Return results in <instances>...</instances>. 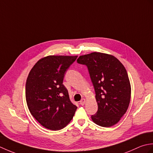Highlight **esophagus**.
<instances>
[{"mask_svg":"<svg viewBox=\"0 0 153 153\" xmlns=\"http://www.w3.org/2000/svg\"><path fill=\"white\" fill-rule=\"evenodd\" d=\"M85 99H82L79 101V104H80L81 105H82V106L85 105Z\"/></svg>","mask_w":153,"mask_h":153,"instance_id":"obj_1","label":"esophagus"}]
</instances>
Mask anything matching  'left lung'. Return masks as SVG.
I'll return each instance as SVG.
<instances>
[{
    "mask_svg": "<svg viewBox=\"0 0 153 153\" xmlns=\"http://www.w3.org/2000/svg\"><path fill=\"white\" fill-rule=\"evenodd\" d=\"M77 62L85 65L95 89L98 110L94 123L108 128L118 123L128 108L131 85L124 66L116 57L100 53L80 56Z\"/></svg>",
    "mask_w": 153,
    "mask_h": 153,
    "instance_id": "obj_1",
    "label": "left lung"
}]
</instances>
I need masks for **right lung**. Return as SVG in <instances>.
I'll return each mask as SVG.
<instances>
[{"instance_id": "add662e5", "label": "right lung", "mask_w": 153, "mask_h": 153, "mask_svg": "<svg viewBox=\"0 0 153 153\" xmlns=\"http://www.w3.org/2000/svg\"><path fill=\"white\" fill-rule=\"evenodd\" d=\"M77 56H48L31 70L25 84V98L31 114L51 130H60L73 118L77 106L63 85L64 75Z\"/></svg>"}]
</instances>
